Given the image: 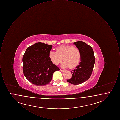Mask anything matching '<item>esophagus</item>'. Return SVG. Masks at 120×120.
Returning <instances> with one entry per match:
<instances>
[{"label":"esophagus","instance_id":"esophagus-1","mask_svg":"<svg viewBox=\"0 0 120 120\" xmlns=\"http://www.w3.org/2000/svg\"><path fill=\"white\" fill-rule=\"evenodd\" d=\"M60 71L61 72H64L65 71H64V70H62V69H60Z\"/></svg>","mask_w":120,"mask_h":120}]
</instances>
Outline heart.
Returning <instances> with one entry per match:
<instances>
[{
    "label": "heart",
    "instance_id": "heart-1",
    "mask_svg": "<svg viewBox=\"0 0 120 120\" xmlns=\"http://www.w3.org/2000/svg\"><path fill=\"white\" fill-rule=\"evenodd\" d=\"M49 56L54 65H58L63 58L64 61L62 64V67L64 68L69 67L73 68L79 64L81 54L79 49L73 46L63 45L57 48L56 52L52 50L49 52Z\"/></svg>",
    "mask_w": 120,
    "mask_h": 120
}]
</instances>
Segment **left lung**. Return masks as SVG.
<instances>
[{
	"label": "left lung",
	"instance_id": "obj_1",
	"mask_svg": "<svg viewBox=\"0 0 120 120\" xmlns=\"http://www.w3.org/2000/svg\"><path fill=\"white\" fill-rule=\"evenodd\" d=\"M74 44L81 52V62L75 68L71 71L72 77L67 81L71 84L79 85L90 77L95 63V57L90 46L80 41L75 42Z\"/></svg>",
	"mask_w": 120,
	"mask_h": 120
}]
</instances>
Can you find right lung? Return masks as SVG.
<instances>
[{
  "mask_svg": "<svg viewBox=\"0 0 120 120\" xmlns=\"http://www.w3.org/2000/svg\"><path fill=\"white\" fill-rule=\"evenodd\" d=\"M52 45L39 42L28 47L22 58L23 72L26 79L35 86L51 81L53 73L60 70L49 57Z\"/></svg>",
  "mask_w": 120,
  "mask_h": 120,
  "instance_id": "1",
  "label": "right lung"
}]
</instances>
